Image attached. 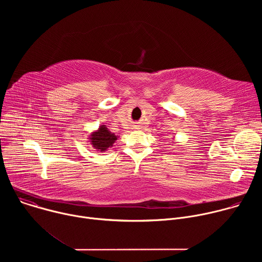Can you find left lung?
Returning <instances> with one entry per match:
<instances>
[{"label":"left lung","instance_id":"8db88e82","mask_svg":"<svg viewBox=\"0 0 262 262\" xmlns=\"http://www.w3.org/2000/svg\"><path fill=\"white\" fill-rule=\"evenodd\" d=\"M173 139H174V138H173ZM172 143H174V142H172Z\"/></svg>","mask_w":262,"mask_h":262}]
</instances>
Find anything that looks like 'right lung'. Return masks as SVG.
I'll list each match as a JSON object with an SVG mask.
<instances>
[{
    "instance_id": "1",
    "label": "right lung",
    "mask_w": 262,
    "mask_h": 262,
    "mask_svg": "<svg viewBox=\"0 0 262 262\" xmlns=\"http://www.w3.org/2000/svg\"><path fill=\"white\" fill-rule=\"evenodd\" d=\"M118 136H116L114 133L110 132L105 125L100 124V126L96 130L92 132L89 135V142L91 146L94 149H96L97 151L104 152L108 148L113 146Z\"/></svg>"
}]
</instances>
